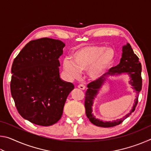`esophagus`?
<instances>
[{"label":"esophagus","mask_w":151,"mask_h":151,"mask_svg":"<svg viewBox=\"0 0 151 151\" xmlns=\"http://www.w3.org/2000/svg\"><path fill=\"white\" fill-rule=\"evenodd\" d=\"M78 88L81 89V90H85V86L83 85V84H80V85H78Z\"/></svg>","instance_id":"obj_1"}]
</instances>
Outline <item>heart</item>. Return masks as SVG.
<instances>
[{
  "label": "heart",
  "mask_w": 151,
  "mask_h": 151,
  "mask_svg": "<svg viewBox=\"0 0 151 151\" xmlns=\"http://www.w3.org/2000/svg\"><path fill=\"white\" fill-rule=\"evenodd\" d=\"M114 58L115 52L111 48L101 45H87L76 50L72 58H65L63 67L70 78L78 77L81 71L87 70L91 78L98 79L106 72Z\"/></svg>",
  "instance_id": "b5f03b06"
}]
</instances>
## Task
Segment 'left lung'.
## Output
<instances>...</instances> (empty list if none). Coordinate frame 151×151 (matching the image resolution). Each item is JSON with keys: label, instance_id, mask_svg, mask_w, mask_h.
<instances>
[{"label": "left lung", "instance_id": "left-lung-1", "mask_svg": "<svg viewBox=\"0 0 151 151\" xmlns=\"http://www.w3.org/2000/svg\"><path fill=\"white\" fill-rule=\"evenodd\" d=\"M122 57L118 65L114 67L110 68L106 73L97 80L91 82L87 85V91L85 93V106L86 109V114L92 123L98 127H112L116 126L124 121L125 119L131 115L133 112L138 103V98L140 91L142 89V77L141 71L142 66L140 63L139 58L134 54V51L131 48L129 43L122 47ZM124 73H127L129 76V83L132 86L137 93V97L135 100V104L129 114L126 115L122 119H117L112 122L101 121L96 119L92 113V106L94 98H96L100 89L102 87L104 84L108 80V78L111 76H116Z\"/></svg>", "mask_w": 151, "mask_h": 151}]
</instances>
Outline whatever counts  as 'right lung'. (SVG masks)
Listing matches in <instances>:
<instances>
[{
  "label": "right lung",
  "mask_w": 151,
  "mask_h": 151,
  "mask_svg": "<svg viewBox=\"0 0 151 151\" xmlns=\"http://www.w3.org/2000/svg\"><path fill=\"white\" fill-rule=\"evenodd\" d=\"M65 44L50 38L30 41L12 65L11 92L22 118L40 126L59 121L74 85L60 77L58 58Z\"/></svg>",
  "instance_id": "right-lung-1"
}]
</instances>
